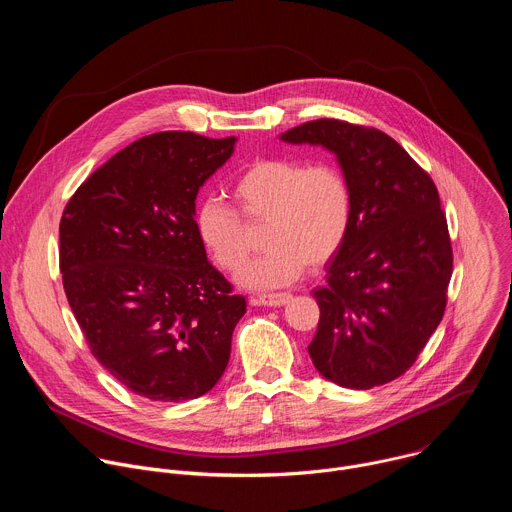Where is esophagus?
I'll return each mask as SVG.
<instances>
[{
	"label": "esophagus",
	"mask_w": 512,
	"mask_h": 512,
	"mask_svg": "<svg viewBox=\"0 0 512 512\" xmlns=\"http://www.w3.org/2000/svg\"><path fill=\"white\" fill-rule=\"evenodd\" d=\"M289 300H291V294H287V291H277V294H261V296H257V302L261 306H267V308L285 306Z\"/></svg>",
	"instance_id": "34e87169"
}]
</instances>
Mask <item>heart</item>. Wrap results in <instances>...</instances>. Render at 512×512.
Wrapping results in <instances>:
<instances>
[{"label": "heart", "instance_id": "1", "mask_svg": "<svg viewBox=\"0 0 512 512\" xmlns=\"http://www.w3.org/2000/svg\"><path fill=\"white\" fill-rule=\"evenodd\" d=\"M239 210L251 225L265 223L267 251L247 263L237 281L251 289H275L298 279L304 267L328 263L344 245L352 225V190L340 168L294 158L249 164L233 184ZM200 243L227 271L249 255L247 229L237 210L204 198L194 212Z\"/></svg>", "mask_w": 512, "mask_h": 512}]
</instances>
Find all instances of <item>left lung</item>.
<instances>
[{
  "label": "left lung",
  "instance_id": "left-lung-1",
  "mask_svg": "<svg viewBox=\"0 0 512 512\" xmlns=\"http://www.w3.org/2000/svg\"><path fill=\"white\" fill-rule=\"evenodd\" d=\"M320 145L352 190V225L314 289L316 371L346 389L401 377L442 322L452 277L446 214L431 178L387 133L316 119L279 135Z\"/></svg>",
  "mask_w": 512,
  "mask_h": 512
}]
</instances>
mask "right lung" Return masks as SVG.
I'll return each mask as SVG.
<instances>
[{
  "label": "right lung",
  "mask_w": 512,
  "mask_h": 512,
  "mask_svg": "<svg viewBox=\"0 0 512 512\" xmlns=\"http://www.w3.org/2000/svg\"><path fill=\"white\" fill-rule=\"evenodd\" d=\"M237 137L145 135L95 170L60 221L66 300L93 356L135 395L178 403L223 377L243 296L206 257L196 194Z\"/></svg>",
  "instance_id": "add662e5"
}]
</instances>
